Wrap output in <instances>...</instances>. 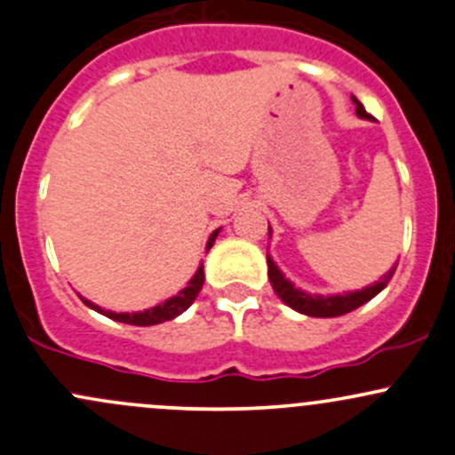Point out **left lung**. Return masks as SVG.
I'll return each instance as SVG.
<instances>
[{"label":"left lung","mask_w":455,"mask_h":455,"mask_svg":"<svg viewBox=\"0 0 455 455\" xmlns=\"http://www.w3.org/2000/svg\"><path fill=\"white\" fill-rule=\"evenodd\" d=\"M351 100H353V104H355V113L360 115V117L372 119L371 115L366 113L364 104H362L360 100L353 98V95H351ZM395 270H396V266L390 267V270L386 272L384 279L377 281V283H372V285H368V288L360 290V291H348V294H338V296H320V294H307V291H300L299 288H294V285H291L290 281L281 275V270L275 266V261L267 257V276H270L272 290L276 291V296H279L285 305H290L291 309H296V312L315 315V318H333V315L348 314V312H353V309L360 307V305L368 303L372 296H377L381 290L386 288V285H388V281L392 279V275H395Z\"/></svg>","instance_id":"obj_1"}]
</instances>
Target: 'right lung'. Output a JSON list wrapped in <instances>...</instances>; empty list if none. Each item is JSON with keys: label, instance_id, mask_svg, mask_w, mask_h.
Returning <instances> with one entry per match:
<instances>
[{"label": "right lung", "instance_id": "1", "mask_svg": "<svg viewBox=\"0 0 455 455\" xmlns=\"http://www.w3.org/2000/svg\"><path fill=\"white\" fill-rule=\"evenodd\" d=\"M215 237H218V231L212 233V237H209L207 242V251L213 246ZM203 283H204V272H203V266L198 267V272L194 275V279L189 281L188 288H183L179 291L176 296H172V299H167L165 303L156 305V307L152 309H146V312H135V314H117V312H107V309H100L98 305H93L91 300H84V303L89 305L91 309H95V312L108 315V318L117 320V323H126V324H137V327H150V324H159V323H165V320H172L176 318L179 314H183L185 309L189 307L191 303L196 300V296H198V291L203 290Z\"/></svg>", "mask_w": 455, "mask_h": 455}]
</instances>
